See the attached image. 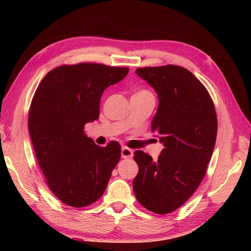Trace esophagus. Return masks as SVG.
<instances>
[{
  "label": "esophagus",
  "instance_id": "34e87169",
  "mask_svg": "<svg viewBox=\"0 0 251 251\" xmlns=\"http://www.w3.org/2000/svg\"><path fill=\"white\" fill-rule=\"evenodd\" d=\"M132 155H134V151H132L131 149L127 148V147L122 148V157L123 158H131Z\"/></svg>",
  "mask_w": 251,
  "mask_h": 251
}]
</instances>
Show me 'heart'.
<instances>
[{
  "instance_id": "b5f03b06",
  "label": "heart",
  "mask_w": 251,
  "mask_h": 251,
  "mask_svg": "<svg viewBox=\"0 0 251 251\" xmlns=\"http://www.w3.org/2000/svg\"><path fill=\"white\" fill-rule=\"evenodd\" d=\"M135 95L136 96H152V94L149 92V90H145V89L139 90V92H137Z\"/></svg>"
}]
</instances>
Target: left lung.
Returning a JSON list of instances; mask_svg holds the SVG:
<instances>
[{
  "label": "left lung",
  "mask_w": 251,
  "mask_h": 251,
  "mask_svg": "<svg viewBox=\"0 0 251 251\" xmlns=\"http://www.w3.org/2000/svg\"><path fill=\"white\" fill-rule=\"evenodd\" d=\"M136 73L157 94L151 129L164 149L157 161L135 152L139 172L132 189L148 210L166 215L182 206L205 177L216 145V109L204 85L182 67H146Z\"/></svg>",
  "instance_id": "obj_1"
}]
</instances>
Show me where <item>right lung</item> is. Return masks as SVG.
<instances>
[{
    "label": "right lung",
    "mask_w": 251,
    "mask_h": 251,
    "mask_svg": "<svg viewBox=\"0 0 251 251\" xmlns=\"http://www.w3.org/2000/svg\"><path fill=\"white\" fill-rule=\"evenodd\" d=\"M128 71L100 63L60 66L47 73L35 90L28 119L32 145L47 185L69 206L98 201L120 161L119 142L99 147L84 126L98 120L104 89Z\"/></svg>",
    "instance_id": "obj_1"
}]
</instances>
